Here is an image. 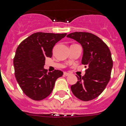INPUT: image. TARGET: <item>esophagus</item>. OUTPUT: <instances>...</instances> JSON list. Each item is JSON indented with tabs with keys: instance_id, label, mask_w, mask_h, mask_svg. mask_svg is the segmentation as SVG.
Returning <instances> with one entry per match:
<instances>
[{
	"instance_id": "1",
	"label": "esophagus",
	"mask_w": 126,
	"mask_h": 126,
	"mask_svg": "<svg viewBox=\"0 0 126 126\" xmlns=\"http://www.w3.org/2000/svg\"><path fill=\"white\" fill-rule=\"evenodd\" d=\"M64 75H65V76H66V77H68V76H69V75H70V73H66V72H65V73H64Z\"/></svg>"
}]
</instances>
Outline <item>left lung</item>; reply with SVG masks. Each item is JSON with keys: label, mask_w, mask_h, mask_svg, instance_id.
Listing matches in <instances>:
<instances>
[{"label": "left lung", "mask_w": 126, "mask_h": 126, "mask_svg": "<svg viewBox=\"0 0 126 126\" xmlns=\"http://www.w3.org/2000/svg\"><path fill=\"white\" fill-rule=\"evenodd\" d=\"M67 36L82 45V63L87 67L84 76L77 77L78 82L71 86V91L82 101L94 99L103 92L110 79L113 65L110 51L101 38L90 32H75Z\"/></svg>", "instance_id": "8db88e82"}]
</instances>
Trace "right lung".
Wrapping results in <instances>:
<instances>
[{
	"mask_svg": "<svg viewBox=\"0 0 126 126\" xmlns=\"http://www.w3.org/2000/svg\"><path fill=\"white\" fill-rule=\"evenodd\" d=\"M67 33L38 32L21 42L14 58L15 77L21 90L31 99L40 101L51 94L55 80L63 75L59 70L47 73L44 69L46 57L52 56V49Z\"/></svg>",
	"mask_w": 126,
	"mask_h": 126,
	"instance_id": "add662e5",
	"label": "right lung"
}]
</instances>
